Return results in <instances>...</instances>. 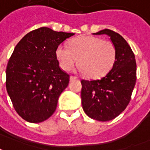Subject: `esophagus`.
I'll list each match as a JSON object with an SVG mask.
<instances>
[{
  "label": "esophagus",
  "instance_id": "34e87169",
  "mask_svg": "<svg viewBox=\"0 0 150 150\" xmlns=\"http://www.w3.org/2000/svg\"><path fill=\"white\" fill-rule=\"evenodd\" d=\"M77 79V77H75V76H71L70 77V81L71 82V81H74V80H76Z\"/></svg>",
  "mask_w": 150,
  "mask_h": 150
}]
</instances>
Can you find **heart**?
<instances>
[{
	"label": "heart",
	"instance_id": "b5f03b06",
	"mask_svg": "<svg viewBox=\"0 0 150 150\" xmlns=\"http://www.w3.org/2000/svg\"><path fill=\"white\" fill-rule=\"evenodd\" d=\"M56 56L63 71H69L77 63L79 70L89 78H100L110 71L116 58L113 42L94 36H81L73 39L70 46L61 44Z\"/></svg>",
	"mask_w": 150,
	"mask_h": 150
}]
</instances>
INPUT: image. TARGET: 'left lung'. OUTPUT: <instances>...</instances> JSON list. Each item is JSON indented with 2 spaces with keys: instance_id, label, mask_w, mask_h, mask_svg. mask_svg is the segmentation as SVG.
Segmentation results:
<instances>
[{
  "instance_id": "left-lung-1",
  "label": "left lung",
  "mask_w": 150,
  "mask_h": 150,
  "mask_svg": "<svg viewBox=\"0 0 150 150\" xmlns=\"http://www.w3.org/2000/svg\"><path fill=\"white\" fill-rule=\"evenodd\" d=\"M94 34H107L115 45L116 58L107 75L96 80L82 79V105L89 117L99 121L116 118L130 102L137 80V63L125 38L105 29Z\"/></svg>"
}]
</instances>
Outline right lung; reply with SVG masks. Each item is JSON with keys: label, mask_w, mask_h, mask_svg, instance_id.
Returning a JSON list of instances; mask_svg holds the SVG:
<instances>
[{"label": "right lung", "mask_w": 150, "mask_h": 150, "mask_svg": "<svg viewBox=\"0 0 150 150\" xmlns=\"http://www.w3.org/2000/svg\"><path fill=\"white\" fill-rule=\"evenodd\" d=\"M74 34L41 27L25 34L15 46L6 67V89L25 120L42 122L55 112L70 80L59 67L56 50Z\"/></svg>", "instance_id": "add662e5"}]
</instances>
